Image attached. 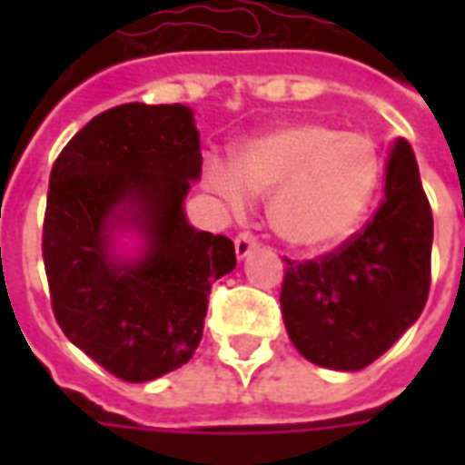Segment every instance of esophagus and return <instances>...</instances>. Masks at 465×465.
<instances>
[{
	"mask_svg": "<svg viewBox=\"0 0 465 465\" xmlns=\"http://www.w3.org/2000/svg\"><path fill=\"white\" fill-rule=\"evenodd\" d=\"M233 246H236V256H239V259H246V256H249V253H252L253 249L259 246V243H256V239H253L252 233L243 232V233H239V236H236Z\"/></svg>",
	"mask_w": 465,
	"mask_h": 465,
	"instance_id": "1",
	"label": "esophagus"
}]
</instances>
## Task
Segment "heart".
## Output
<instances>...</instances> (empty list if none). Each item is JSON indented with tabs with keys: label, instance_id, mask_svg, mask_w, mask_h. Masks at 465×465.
Listing matches in <instances>:
<instances>
[{
	"label": "heart",
	"instance_id": "heart-1",
	"mask_svg": "<svg viewBox=\"0 0 465 465\" xmlns=\"http://www.w3.org/2000/svg\"><path fill=\"white\" fill-rule=\"evenodd\" d=\"M206 179L229 209H243L249 192L272 196L269 222L299 249L343 242L369 212L383 179L371 136L323 122H293L239 149L236 169L212 162Z\"/></svg>",
	"mask_w": 465,
	"mask_h": 465
}]
</instances>
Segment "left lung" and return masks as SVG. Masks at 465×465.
<instances>
[{
  "label": "left lung",
  "instance_id": "left-lung-1",
  "mask_svg": "<svg viewBox=\"0 0 465 465\" xmlns=\"http://www.w3.org/2000/svg\"><path fill=\"white\" fill-rule=\"evenodd\" d=\"M433 216L406 139L391 143L379 209L359 233L309 259H286L282 313L303 359L359 371L383 356L426 306Z\"/></svg>",
  "mask_w": 465,
  "mask_h": 465
}]
</instances>
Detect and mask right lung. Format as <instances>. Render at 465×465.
<instances>
[{
	"instance_id": "obj_1",
	"label": "right lung",
	"mask_w": 465,
	"mask_h": 465,
	"mask_svg": "<svg viewBox=\"0 0 465 465\" xmlns=\"http://www.w3.org/2000/svg\"><path fill=\"white\" fill-rule=\"evenodd\" d=\"M202 143L183 104L106 109L56 156L42 256L56 323L116 379L153 381L192 359L212 283L233 272V242L196 232L183 199ZM144 236L139 260L111 253V232Z\"/></svg>"
}]
</instances>
